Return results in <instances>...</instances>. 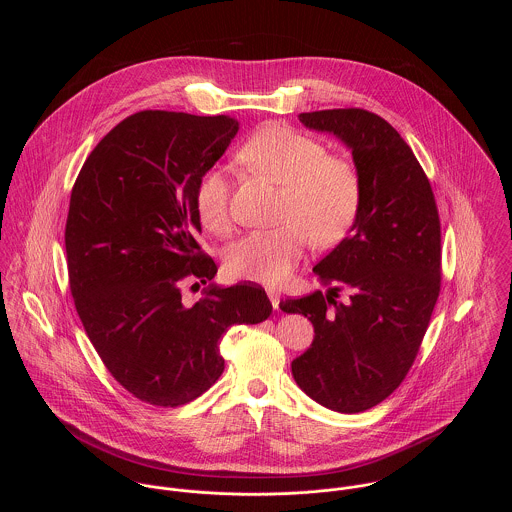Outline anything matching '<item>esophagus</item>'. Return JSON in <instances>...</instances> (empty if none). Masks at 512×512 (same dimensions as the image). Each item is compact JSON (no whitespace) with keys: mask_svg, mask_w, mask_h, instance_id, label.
<instances>
[{"mask_svg":"<svg viewBox=\"0 0 512 512\" xmlns=\"http://www.w3.org/2000/svg\"><path fill=\"white\" fill-rule=\"evenodd\" d=\"M268 297L272 301V307L278 309L280 307V293L276 292V290H268Z\"/></svg>","mask_w":512,"mask_h":512,"instance_id":"1","label":"esophagus"}]
</instances>
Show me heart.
<instances>
[{"instance_id": "1", "label": "heart", "mask_w": 512, "mask_h": 512, "mask_svg": "<svg viewBox=\"0 0 512 512\" xmlns=\"http://www.w3.org/2000/svg\"><path fill=\"white\" fill-rule=\"evenodd\" d=\"M238 161L250 171L282 185L280 226L252 230L234 242L224 268L236 280L276 286L292 274L309 246H333L345 238L361 209V177L355 165L313 136L282 124H270L238 149ZM230 183L222 169H209L195 187V211L201 224L217 234L230 228Z\"/></svg>"}]
</instances>
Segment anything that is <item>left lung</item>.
<instances>
[{"label": "left lung", "instance_id": "obj_1", "mask_svg": "<svg viewBox=\"0 0 512 512\" xmlns=\"http://www.w3.org/2000/svg\"><path fill=\"white\" fill-rule=\"evenodd\" d=\"M299 122L351 149L363 195L349 236L313 268L329 292L280 303L315 329L292 374L321 406L357 414L388 398L420 351L441 284L438 207L414 151L384 118L337 108Z\"/></svg>", "mask_w": 512, "mask_h": 512}]
</instances>
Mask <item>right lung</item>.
Wrapping results in <instances>:
<instances>
[{"instance_id":"add662e5","label":"right lung","mask_w":512,"mask_h":512,"mask_svg":"<svg viewBox=\"0 0 512 512\" xmlns=\"http://www.w3.org/2000/svg\"><path fill=\"white\" fill-rule=\"evenodd\" d=\"M238 132L228 116L144 110L84 161L65 228L76 313L110 374L142 402L175 408L224 370L220 339L272 313L256 284L220 288L197 236L195 187ZM187 283H207L193 306ZM192 287V288H193Z\"/></svg>"}]
</instances>
